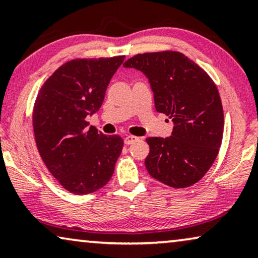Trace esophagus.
<instances>
[{
  "instance_id": "1",
  "label": "esophagus",
  "mask_w": 258,
  "mask_h": 258,
  "mask_svg": "<svg viewBox=\"0 0 258 258\" xmlns=\"http://www.w3.org/2000/svg\"><path fill=\"white\" fill-rule=\"evenodd\" d=\"M139 139H140L139 137L131 136V134H128V136H126V137H125V144H126V145H131V144L136 143V141H138Z\"/></svg>"
}]
</instances>
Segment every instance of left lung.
Returning a JSON list of instances; mask_svg holds the SVG:
<instances>
[{
	"label": "left lung",
	"mask_w": 258,
	"mask_h": 258,
	"mask_svg": "<svg viewBox=\"0 0 258 258\" xmlns=\"http://www.w3.org/2000/svg\"><path fill=\"white\" fill-rule=\"evenodd\" d=\"M124 67L144 72L154 93L155 110L174 124L169 138L146 139L147 172L169 187L193 186L212 167L222 143L223 107L215 83L177 51L139 53Z\"/></svg>",
	"instance_id": "1"
}]
</instances>
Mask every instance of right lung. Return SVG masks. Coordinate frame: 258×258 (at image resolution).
<instances>
[{"mask_svg": "<svg viewBox=\"0 0 258 258\" xmlns=\"http://www.w3.org/2000/svg\"><path fill=\"white\" fill-rule=\"evenodd\" d=\"M124 59L69 60L46 79L35 100L32 125L39 155L72 194L93 193L113 175L124 141L89 127L85 119L99 110L108 83Z\"/></svg>", "mask_w": 258, "mask_h": 258, "instance_id": "obj_1", "label": "right lung"}]
</instances>
